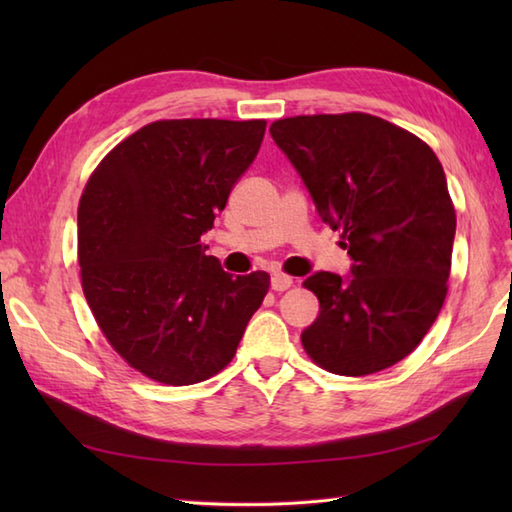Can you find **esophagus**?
I'll return each mask as SVG.
<instances>
[{
	"instance_id": "esophagus-1",
	"label": "esophagus",
	"mask_w": 512,
	"mask_h": 512,
	"mask_svg": "<svg viewBox=\"0 0 512 512\" xmlns=\"http://www.w3.org/2000/svg\"><path fill=\"white\" fill-rule=\"evenodd\" d=\"M292 286V277L284 275V273H275L273 277H270V288L277 290V292H284Z\"/></svg>"
}]
</instances>
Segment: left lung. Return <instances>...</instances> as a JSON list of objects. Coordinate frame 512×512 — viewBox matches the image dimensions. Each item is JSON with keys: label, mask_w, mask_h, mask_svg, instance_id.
Instances as JSON below:
<instances>
[{"label": "left lung", "mask_w": 512, "mask_h": 512, "mask_svg": "<svg viewBox=\"0 0 512 512\" xmlns=\"http://www.w3.org/2000/svg\"><path fill=\"white\" fill-rule=\"evenodd\" d=\"M270 134L354 259L347 279L303 281L319 299L303 350L339 376L396 365L420 345L449 290L455 206L438 156L363 112L279 118Z\"/></svg>", "instance_id": "1"}]
</instances>
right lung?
Here are the masks:
<instances>
[{"mask_svg":"<svg viewBox=\"0 0 512 512\" xmlns=\"http://www.w3.org/2000/svg\"><path fill=\"white\" fill-rule=\"evenodd\" d=\"M264 132L262 118L149 123L99 162L81 193L83 295L114 352L156 383L222 372L270 288L264 270L224 273L200 239Z\"/></svg>","mask_w":512,"mask_h":512,"instance_id":"obj_1","label":"right lung"}]
</instances>
